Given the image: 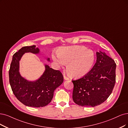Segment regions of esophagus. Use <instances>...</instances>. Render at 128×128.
I'll return each instance as SVG.
<instances>
[{"label": "esophagus", "mask_w": 128, "mask_h": 128, "mask_svg": "<svg viewBox=\"0 0 128 128\" xmlns=\"http://www.w3.org/2000/svg\"><path fill=\"white\" fill-rule=\"evenodd\" d=\"M64 78L65 80H69V78H68L67 76H66L65 75H64Z\"/></svg>", "instance_id": "esophagus-1"}]
</instances>
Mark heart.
<instances>
[{
    "instance_id": "1",
    "label": "heart",
    "mask_w": 128,
    "mask_h": 128,
    "mask_svg": "<svg viewBox=\"0 0 128 128\" xmlns=\"http://www.w3.org/2000/svg\"><path fill=\"white\" fill-rule=\"evenodd\" d=\"M58 66L67 64L66 70L69 76L78 78L88 73L95 60V55L90 50L81 46L63 47L58 50V55L52 56Z\"/></svg>"
}]
</instances>
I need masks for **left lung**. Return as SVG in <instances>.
Here are the masks:
<instances>
[{"label":"left lung","instance_id":"8db88e82","mask_svg":"<svg viewBox=\"0 0 128 128\" xmlns=\"http://www.w3.org/2000/svg\"><path fill=\"white\" fill-rule=\"evenodd\" d=\"M96 62L83 77L73 80L72 98L82 106L94 107L104 102L111 94L116 83V64L104 52H96Z\"/></svg>","mask_w":128,"mask_h":128}]
</instances>
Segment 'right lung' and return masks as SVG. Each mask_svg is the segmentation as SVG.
Here are the masks:
<instances>
[{
  "instance_id": "add662e5",
  "label": "right lung",
  "mask_w": 128,
  "mask_h": 128,
  "mask_svg": "<svg viewBox=\"0 0 128 128\" xmlns=\"http://www.w3.org/2000/svg\"><path fill=\"white\" fill-rule=\"evenodd\" d=\"M25 53L38 54L40 50L35 45L24 46L14 54L9 70V83L13 93L24 104L40 108L47 106L53 98L55 90L63 82L64 78L58 70L45 65V70L36 81H29L20 73V61ZM50 61V58H47Z\"/></svg>"
}]
</instances>
